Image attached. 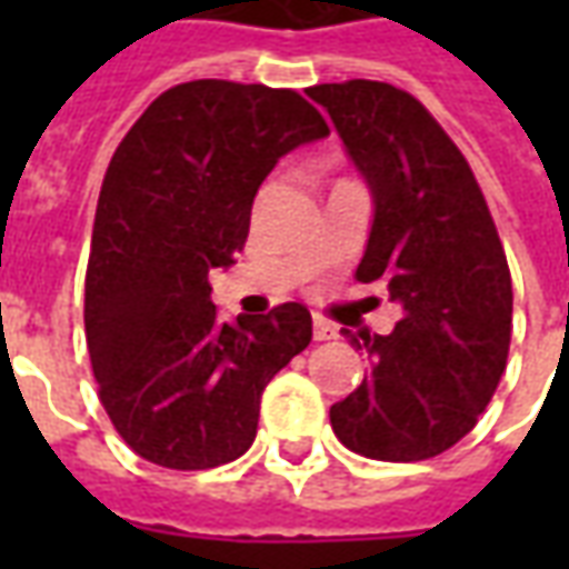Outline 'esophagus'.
<instances>
[{
  "label": "esophagus",
  "instance_id": "esophagus-1",
  "mask_svg": "<svg viewBox=\"0 0 569 569\" xmlns=\"http://www.w3.org/2000/svg\"><path fill=\"white\" fill-rule=\"evenodd\" d=\"M338 338V326L322 317H313V341H335Z\"/></svg>",
  "mask_w": 569,
  "mask_h": 569
}]
</instances>
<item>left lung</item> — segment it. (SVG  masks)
<instances>
[{
  "mask_svg": "<svg viewBox=\"0 0 569 569\" xmlns=\"http://www.w3.org/2000/svg\"><path fill=\"white\" fill-rule=\"evenodd\" d=\"M371 194L357 280H383L402 308L390 335L341 329L369 375L329 418L350 451L411 463L448 451L478 423L512 338V277L476 176L411 97L383 81L317 84Z\"/></svg>",
  "mask_w": 569,
  "mask_h": 569,
  "instance_id": "8db88e82",
  "label": "left lung"
}]
</instances>
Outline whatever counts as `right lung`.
Returning a JSON list of instances; mask_svg holds the SVG:
<instances>
[{
  "label": "right lung",
  "instance_id": "obj_1",
  "mask_svg": "<svg viewBox=\"0 0 569 569\" xmlns=\"http://www.w3.org/2000/svg\"><path fill=\"white\" fill-rule=\"evenodd\" d=\"M322 137L296 91L200 79L163 91L112 154L84 335L106 415L149 463L212 469L247 453L264 387L310 345L298 301L219 320L210 271L234 264L277 161Z\"/></svg>",
  "mask_w": 569,
  "mask_h": 569
}]
</instances>
